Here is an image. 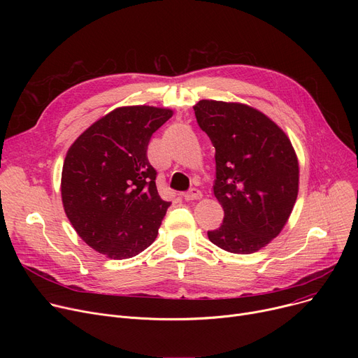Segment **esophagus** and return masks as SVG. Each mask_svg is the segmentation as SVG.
Wrapping results in <instances>:
<instances>
[{
  "mask_svg": "<svg viewBox=\"0 0 358 358\" xmlns=\"http://www.w3.org/2000/svg\"><path fill=\"white\" fill-rule=\"evenodd\" d=\"M184 199L185 200H199V199H201V193H200V190H197V189H192V190H189L187 193H184Z\"/></svg>",
  "mask_w": 358,
  "mask_h": 358,
  "instance_id": "esophagus-1",
  "label": "esophagus"
}]
</instances>
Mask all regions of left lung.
Listing matches in <instances>:
<instances>
[{
    "label": "left lung",
    "instance_id": "obj_1",
    "mask_svg": "<svg viewBox=\"0 0 358 358\" xmlns=\"http://www.w3.org/2000/svg\"><path fill=\"white\" fill-rule=\"evenodd\" d=\"M196 119L216 154L213 193L224 212L210 242L234 254H252L287 223L299 192V162L287 135L259 110L200 100Z\"/></svg>",
    "mask_w": 358,
    "mask_h": 358
}]
</instances>
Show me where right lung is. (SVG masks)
<instances>
[{
	"label": "right lung",
	"mask_w": 358,
	"mask_h": 358,
	"mask_svg": "<svg viewBox=\"0 0 358 358\" xmlns=\"http://www.w3.org/2000/svg\"><path fill=\"white\" fill-rule=\"evenodd\" d=\"M173 113L117 107L68 149L61 178L65 213L87 245L108 258L135 257L158 235L169 203L158 194L146 149Z\"/></svg>",
	"instance_id": "add662e5"
}]
</instances>
